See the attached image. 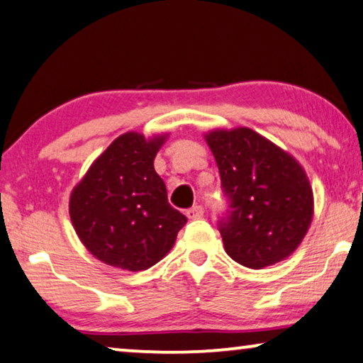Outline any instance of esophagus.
<instances>
[{"label": "esophagus", "mask_w": 363, "mask_h": 363, "mask_svg": "<svg viewBox=\"0 0 363 363\" xmlns=\"http://www.w3.org/2000/svg\"><path fill=\"white\" fill-rule=\"evenodd\" d=\"M186 215H187L189 220H199V218L203 216V208L200 205L191 206V208L186 210Z\"/></svg>", "instance_id": "obj_1"}]
</instances>
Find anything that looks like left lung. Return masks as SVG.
<instances>
[{
  "label": "left lung",
  "instance_id": "obj_1",
  "mask_svg": "<svg viewBox=\"0 0 363 363\" xmlns=\"http://www.w3.org/2000/svg\"><path fill=\"white\" fill-rule=\"evenodd\" d=\"M221 176L228 210L218 220L234 262L262 269L294 252L313 216V194L302 166L255 130L205 135Z\"/></svg>",
  "mask_w": 363,
  "mask_h": 363
}]
</instances>
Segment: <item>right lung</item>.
Returning a JSON list of instances; mask_svg holds the SVG:
<instances>
[{
  "mask_svg": "<svg viewBox=\"0 0 363 363\" xmlns=\"http://www.w3.org/2000/svg\"><path fill=\"white\" fill-rule=\"evenodd\" d=\"M164 139L147 140L137 132L118 137L71 194L74 229L91 255L106 264L129 272L153 267L187 223L169 205L153 168Z\"/></svg>",
  "mask_w": 363,
  "mask_h": 363,
  "instance_id": "right-lung-1",
  "label": "right lung"
}]
</instances>
